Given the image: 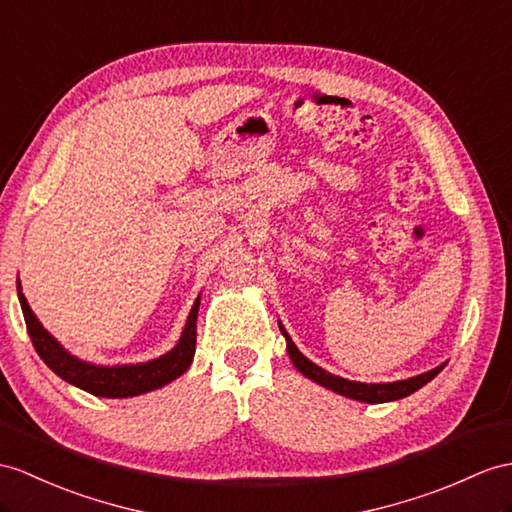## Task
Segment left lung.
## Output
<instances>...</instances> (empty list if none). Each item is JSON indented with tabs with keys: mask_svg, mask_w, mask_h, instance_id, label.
<instances>
[{
	"mask_svg": "<svg viewBox=\"0 0 512 512\" xmlns=\"http://www.w3.org/2000/svg\"><path fill=\"white\" fill-rule=\"evenodd\" d=\"M280 332L284 334L286 339V352H289L291 363L297 367L299 373H304L308 380H313L326 389L339 393L343 397H350V400L356 402H365V404H384V402H395L402 400V397H408L410 393L419 391L421 386H426L434 376H439V371L445 367L439 365L426 373H419V376H413L408 380H395V382H356V380H347L341 376H334V373L326 371L323 367L315 365L313 360H308L302 352L297 350V345L293 343V339L289 336V332L284 330L282 321H278Z\"/></svg>",
	"mask_w": 512,
	"mask_h": 512,
	"instance_id": "8db88e82",
	"label": "left lung"
}]
</instances>
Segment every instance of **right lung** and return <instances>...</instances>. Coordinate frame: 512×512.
Masks as SVG:
<instances>
[{"label":"right lung","mask_w":512,"mask_h":512,"mask_svg":"<svg viewBox=\"0 0 512 512\" xmlns=\"http://www.w3.org/2000/svg\"><path fill=\"white\" fill-rule=\"evenodd\" d=\"M17 295H19V304L23 310V319H26L32 345L43 358V363L52 369L56 376H60L65 382L78 386V389L91 395L112 397V400H117V397H136L149 391H156L160 386L180 378L193 363L195 339H197V310H199V299H202V295H197V299L193 302V308L189 317H186L184 330L180 334L178 343L173 345L167 354L145 360V363H134V365H95V363H89V360L73 356L69 350H65V347L60 345V341H56L54 336L43 328V323L36 319L26 295L21 293L19 280H17Z\"/></svg>","instance_id":"add662e5"}]
</instances>
